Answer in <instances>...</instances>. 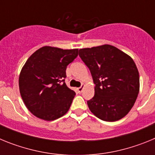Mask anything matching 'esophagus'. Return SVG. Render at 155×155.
I'll return each instance as SVG.
<instances>
[{
  "instance_id": "1",
  "label": "esophagus",
  "mask_w": 155,
  "mask_h": 155,
  "mask_svg": "<svg viewBox=\"0 0 155 155\" xmlns=\"http://www.w3.org/2000/svg\"><path fill=\"white\" fill-rule=\"evenodd\" d=\"M84 84H82L81 86L80 87H78V88H77V90H78V93H81L82 91H83V89H84Z\"/></svg>"
}]
</instances>
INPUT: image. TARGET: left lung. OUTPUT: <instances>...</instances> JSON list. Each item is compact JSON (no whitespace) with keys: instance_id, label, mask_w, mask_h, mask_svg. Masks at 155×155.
<instances>
[{"instance_id":"left-lung-1","label":"left lung","mask_w":155,"mask_h":155,"mask_svg":"<svg viewBox=\"0 0 155 155\" xmlns=\"http://www.w3.org/2000/svg\"><path fill=\"white\" fill-rule=\"evenodd\" d=\"M79 56L89 68L94 95L87 101L90 111L100 120L114 122L124 118L136 102L140 76L134 60L109 44L83 48Z\"/></svg>"}]
</instances>
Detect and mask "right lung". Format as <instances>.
<instances>
[{
	"mask_svg": "<svg viewBox=\"0 0 155 155\" xmlns=\"http://www.w3.org/2000/svg\"><path fill=\"white\" fill-rule=\"evenodd\" d=\"M78 49L43 46L28 57L19 74V91L27 109L35 116L52 121L69 110L75 92L66 85L67 66Z\"/></svg>",
	"mask_w": 155,
	"mask_h": 155,
	"instance_id": "add662e5",
	"label": "right lung"
}]
</instances>
